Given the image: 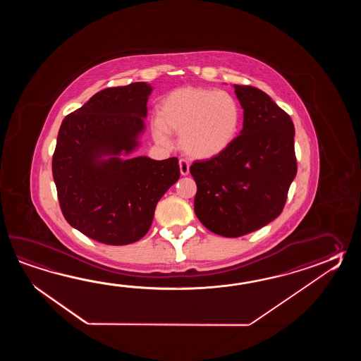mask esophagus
<instances>
[{
  "mask_svg": "<svg viewBox=\"0 0 361 361\" xmlns=\"http://www.w3.org/2000/svg\"><path fill=\"white\" fill-rule=\"evenodd\" d=\"M179 169H180V174L182 176H188L190 174V164L185 160H179Z\"/></svg>",
  "mask_w": 361,
  "mask_h": 361,
  "instance_id": "esophagus-1",
  "label": "esophagus"
}]
</instances>
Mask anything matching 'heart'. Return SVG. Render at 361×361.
I'll return each mask as SVG.
<instances>
[{
	"label": "heart",
	"mask_w": 361,
	"mask_h": 361,
	"mask_svg": "<svg viewBox=\"0 0 361 361\" xmlns=\"http://www.w3.org/2000/svg\"><path fill=\"white\" fill-rule=\"evenodd\" d=\"M154 139L168 146L169 133L193 159H213L230 148L241 125V107L230 92L184 86L169 92L157 111Z\"/></svg>",
	"instance_id": "1"
}]
</instances>
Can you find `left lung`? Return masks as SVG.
Instances as JSON below:
<instances>
[{"label":"left lung","mask_w":361,"mask_h":361,"mask_svg":"<svg viewBox=\"0 0 361 361\" xmlns=\"http://www.w3.org/2000/svg\"><path fill=\"white\" fill-rule=\"evenodd\" d=\"M233 87L243 130L222 154L190 168L197 184L195 213L224 238L244 236L281 214L297 174L290 116L257 87Z\"/></svg>","instance_id":"obj_1"}]
</instances>
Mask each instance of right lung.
I'll return each mask as SVG.
<instances>
[{"label": "right lung", "mask_w": 361, "mask_h": 361, "mask_svg": "<svg viewBox=\"0 0 361 361\" xmlns=\"http://www.w3.org/2000/svg\"><path fill=\"white\" fill-rule=\"evenodd\" d=\"M152 86L108 87L67 116L53 156L61 213L81 233L107 245H128L146 235L154 209L180 176L177 157H126L146 130Z\"/></svg>", "instance_id": "obj_1"}]
</instances>
